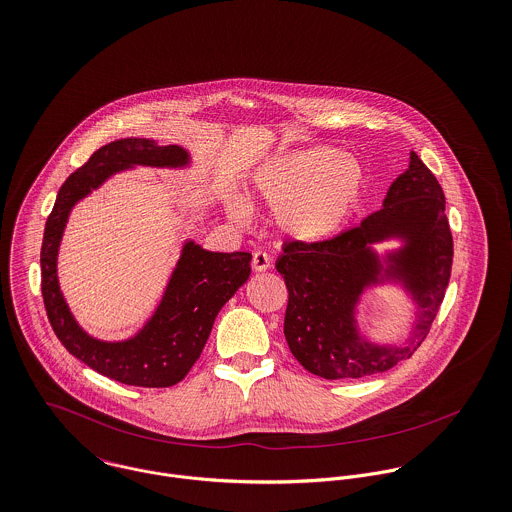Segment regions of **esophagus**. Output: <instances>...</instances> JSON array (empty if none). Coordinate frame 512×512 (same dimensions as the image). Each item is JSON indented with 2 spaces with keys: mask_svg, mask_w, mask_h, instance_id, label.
<instances>
[{
  "mask_svg": "<svg viewBox=\"0 0 512 512\" xmlns=\"http://www.w3.org/2000/svg\"><path fill=\"white\" fill-rule=\"evenodd\" d=\"M251 267L255 271H267L271 267V257L265 251H255L251 259Z\"/></svg>",
  "mask_w": 512,
  "mask_h": 512,
  "instance_id": "obj_1",
  "label": "esophagus"
}]
</instances>
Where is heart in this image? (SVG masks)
Wrapping results in <instances>:
<instances>
[{"mask_svg": "<svg viewBox=\"0 0 512 512\" xmlns=\"http://www.w3.org/2000/svg\"><path fill=\"white\" fill-rule=\"evenodd\" d=\"M366 174L350 154L312 148L267 164L255 178L257 196L277 209V223L297 239L318 241L336 233L364 194ZM231 213L247 217V205L233 200Z\"/></svg>", "mask_w": 512, "mask_h": 512, "instance_id": "b5f03b06", "label": "heart"}]
</instances>
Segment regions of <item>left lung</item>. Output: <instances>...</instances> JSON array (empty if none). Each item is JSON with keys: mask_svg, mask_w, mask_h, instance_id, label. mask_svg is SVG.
Here are the masks:
<instances>
[{"mask_svg": "<svg viewBox=\"0 0 512 512\" xmlns=\"http://www.w3.org/2000/svg\"><path fill=\"white\" fill-rule=\"evenodd\" d=\"M445 196L421 158L411 152L409 168L394 180L384 207L334 237L293 239L283 245L277 271L289 303L285 338L301 366L324 380H356L392 370L425 340L445 297L453 263V237L445 217ZM392 234L407 239L389 274L402 278L424 308L404 349L364 343L353 326V305L379 276V262L367 247Z\"/></svg>", "mask_w": 512, "mask_h": 512, "instance_id": "1", "label": "left lung"}]
</instances>
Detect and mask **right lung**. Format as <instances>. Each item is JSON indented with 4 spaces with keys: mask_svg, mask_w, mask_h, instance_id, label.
Segmentation results:
<instances>
[{
    "mask_svg": "<svg viewBox=\"0 0 512 512\" xmlns=\"http://www.w3.org/2000/svg\"><path fill=\"white\" fill-rule=\"evenodd\" d=\"M180 146L122 138L99 148L57 194L41 243V293L53 332L81 362L110 380L140 388H170L186 378L204 350L213 320L249 279L251 253H211L186 243L166 295L152 320L126 342H101L71 316L57 283V251L71 207L108 176L130 166H184Z\"/></svg>",
    "mask_w": 512,
    "mask_h": 512,
    "instance_id": "obj_1",
    "label": "right lung"
}]
</instances>
